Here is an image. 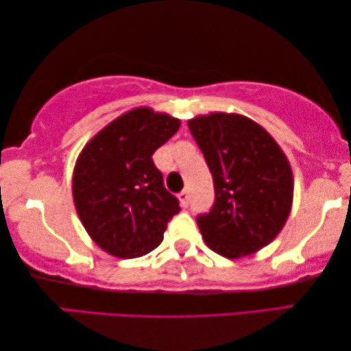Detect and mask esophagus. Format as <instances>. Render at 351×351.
Segmentation results:
<instances>
[{
  "label": "esophagus",
  "instance_id": "1",
  "mask_svg": "<svg viewBox=\"0 0 351 351\" xmlns=\"http://www.w3.org/2000/svg\"><path fill=\"white\" fill-rule=\"evenodd\" d=\"M179 199H180V204L183 207H188V204H190V194H188L186 190L179 193Z\"/></svg>",
  "mask_w": 351,
  "mask_h": 351
}]
</instances>
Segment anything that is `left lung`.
Segmentation results:
<instances>
[{
	"label": "left lung",
	"instance_id": "obj_1",
	"mask_svg": "<svg viewBox=\"0 0 351 351\" xmlns=\"http://www.w3.org/2000/svg\"><path fill=\"white\" fill-rule=\"evenodd\" d=\"M188 128L213 176V207L196 218L207 246L239 258L271 243L293 199L292 168L278 143L241 114L197 116Z\"/></svg>",
	"mask_w": 351,
	"mask_h": 351
}]
</instances>
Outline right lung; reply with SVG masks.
<instances>
[{
    "label": "right lung",
    "instance_id": "add662e5",
    "mask_svg": "<svg viewBox=\"0 0 351 351\" xmlns=\"http://www.w3.org/2000/svg\"><path fill=\"white\" fill-rule=\"evenodd\" d=\"M179 127L176 117L136 108L108 123L80 154L72 182L75 208L108 254H147L180 212L179 199L166 190L152 160Z\"/></svg>",
    "mask_w": 351,
    "mask_h": 351
}]
</instances>
